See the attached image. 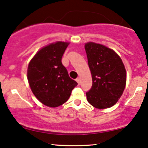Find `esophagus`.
Wrapping results in <instances>:
<instances>
[{"mask_svg": "<svg viewBox=\"0 0 148 148\" xmlns=\"http://www.w3.org/2000/svg\"><path fill=\"white\" fill-rule=\"evenodd\" d=\"M76 82H77L78 83H79V84H80V82H81V79H80L79 77L77 78V79H76Z\"/></svg>", "mask_w": 148, "mask_h": 148, "instance_id": "34e87169", "label": "esophagus"}]
</instances>
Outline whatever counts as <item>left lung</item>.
I'll use <instances>...</instances> for the list:
<instances>
[{
    "mask_svg": "<svg viewBox=\"0 0 148 148\" xmlns=\"http://www.w3.org/2000/svg\"><path fill=\"white\" fill-rule=\"evenodd\" d=\"M92 86L86 92L88 103L98 109L116 103L125 87L126 71L121 58L114 51L94 42L85 45Z\"/></svg>",
    "mask_w": 148,
    "mask_h": 148,
    "instance_id": "obj_1",
    "label": "left lung"
}]
</instances>
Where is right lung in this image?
<instances>
[{"instance_id": "right-lung-1", "label": "right lung", "mask_w": 148, "mask_h": 148, "mask_svg": "<svg viewBox=\"0 0 148 148\" xmlns=\"http://www.w3.org/2000/svg\"><path fill=\"white\" fill-rule=\"evenodd\" d=\"M68 45L56 42L42 48L28 65L27 79L32 91L45 106L56 108L63 105L78 85L61 62Z\"/></svg>"}]
</instances>
